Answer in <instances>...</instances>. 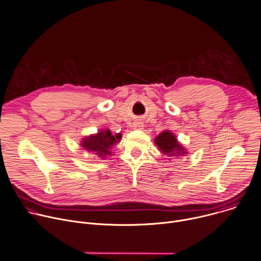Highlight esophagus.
I'll use <instances>...</instances> for the list:
<instances>
[{
	"instance_id": "1",
	"label": "esophagus",
	"mask_w": 261,
	"mask_h": 261,
	"mask_svg": "<svg viewBox=\"0 0 261 261\" xmlns=\"http://www.w3.org/2000/svg\"><path fill=\"white\" fill-rule=\"evenodd\" d=\"M142 127H143V124H142V122H139V121H137V122H135V123L133 124V129H136V130H141V129H142Z\"/></svg>"
}]
</instances>
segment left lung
I'll list each match as a JSON object with an SVG mask.
<instances>
[{
    "instance_id": "left-lung-1",
    "label": "left lung",
    "mask_w": 261,
    "mask_h": 261,
    "mask_svg": "<svg viewBox=\"0 0 261 261\" xmlns=\"http://www.w3.org/2000/svg\"><path fill=\"white\" fill-rule=\"evenodd\" d=\"M155 143L158 145V147L163 152V154H166L168 156H182L186 154L185 148L178 143L175 136L170 133L169 131H164L160 133L155 138Z\"/></svg>"
}]
</instances>
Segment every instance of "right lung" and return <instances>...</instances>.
Masks as SVG:
<instances>
[{
  "label": "right lung",
  "mask_w": 261,
  "mask_h": 261,
  "mask_svg": "<svg viewBox=\"0 0 261 261\" xmlns=\"http://www.w3.org/2000/svg\"><path fill=\"white\" fill-rule=\"evenodd\" d=\"M120 138H121V134H117L116 136H114L109 130H105V131H100L98 134L86 137L83 140L82 145L86 148V150L90 152H94L97 156L105 158L106 156L111 154L109 148L115 143H117V141Z\"/></svg>",
  "instance_id": "right-lung-1"
}]
</instances>
